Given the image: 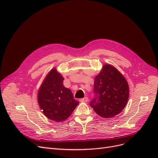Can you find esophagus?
<instances>
[{
  "instance_id": "1",
  "label": "esophagus",
  "mask_w": 158,
  "mask_h": 158,
  "mask_svg": "<svg viewBox=\"0 0 158 158\" xmlns=\"http://www.w3.org/2000/svg\"><path fill=\"white\" fill-rule=\"evenodd\" d=\"M88 101V98L87 97H85L84 98H82L80 99V102H87Z\"/></svg>"
}]
</instances>
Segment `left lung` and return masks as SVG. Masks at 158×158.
Wrapping results in <instances>:
<instances>
[{
    "label": "left lung",
    "instance_id": "left-lung-1",
    "mask_svg": "<svg viewBox=\"0 0 158 158\" xmlns=\"http://www.w3.org/2000/svg\"><path fill=\"white\" fill-rule=\"evenodd\" d=\"M94 93L90 106L100 117L112 118L126 106L129 88L126 79L118 70L110 64H105L95 78Z\"/></svg>",
    "mask_w": 158,
    "mask_h": 158
}]
</instances>
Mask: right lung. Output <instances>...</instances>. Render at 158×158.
Here are the masks:
<instances>
[{
    "instance_id": "right-lung-1",
    "label": "right lung",
    "mask_w": 158,
    "mask_h": 158,
    "mask_svg": "<svg viewBox=\"0 0 158 158\" xmlns=\"http://www.w3.org/2000/svg\"><path fill=\"white\" fill-rule=\"evenodd\" d=\"M64 78L55 69L47 75L38 92V103L45 115L61 122L68 118L79 102L71 91L64 86Z\"/></svg>"
}]
</instances>
